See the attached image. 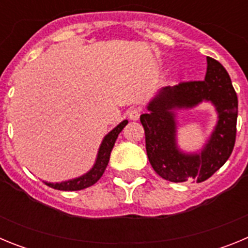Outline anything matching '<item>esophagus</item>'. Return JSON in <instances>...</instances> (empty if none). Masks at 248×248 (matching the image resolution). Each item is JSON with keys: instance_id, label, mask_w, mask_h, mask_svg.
<instances>
[{"instance_id": "34e87169", "label": "esophagus", "mask_w": 248, "mask_h": 248, "mask_svg": "<svg viewBox=\"0 0 248 248\" xmlns=\"http://www.w3.org/2000/svg\"><path fill=\"white\" fill-rule=\"evenodd\" d=\"M141 114V108H131L128 110V118L130 120H138Z\"/></svg>"}]
</instances>
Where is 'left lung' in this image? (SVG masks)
Returning a JSON list of instances; mask_svg holds the SVG:
<instances>
[{"label": "left lung", "instance_id": "obj_1", "mask_svg": "<svg viewBox=\"0 0 248 248\" xmlns=\"http://www.w3.org/2000/svg\"><path fill=\"white\" fill-rule=\"evenodd\" d=\"M202 100L214 103L219 122L201 155H187L174 144V120L171 109L191 108ZM149 114L140 122L145 131L149 161L159 176L171 183H202L217 171L231 155L236 141L238 100L231 78L223 65L207 57L205 80L180 82L165 87L149 104Z\"/></svg>", "mask_w": 248, "mask_h": 248}]
</instances>
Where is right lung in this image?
Listing matches in <instances>:
<instances>
[{"mask_svg":"<svg viewBox=\"0 0 248 248\" xmlns=\"http://www.w3.org/2000/svg\"><path fill=\"white\" fill-rule=\"evenodd\" d=\"M128 124V120H124L117 126L114 128L113 130L109 133L107 137L103 139V143L99 148V153H98L97 163L93 166L91 171L87 172L83 176L78 177V179H74V180L64 181V183L59 184H50V183H45L46 185L49 186V187H53L57 190H62V191H77V190H83L87 189L89 186L94 185L99 180L102 175L104 174V170L107 168L109 163V157H110V151L113 149L114 143L117 140L118 135H119L120 131L123 130V128Z\"/></svg>","mask_w":248,"mask_h":248,"instance_id":"obj_1","label":"right lung"}]
</instances>
